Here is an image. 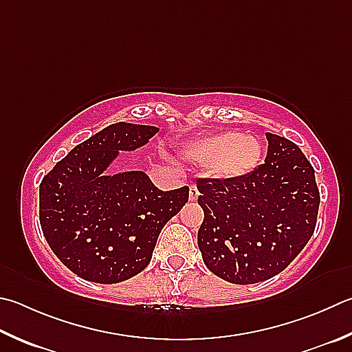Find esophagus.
<instances>
[{"mask_svg":"<svg viewBox=\"0 0 352 352\" xmlns=\"http://www.w3.org/2000/svg\"><path fill=\"white\" fill-rule=\"evenodd\" d=\"M198 195H200V192H198V189H197L195 184H190V186H189V200L190 201H195L197 198H198Z\"/></svg>","mask_w":352,"mask_h":352,"instance_id":"34e87169","label":"esophagus"}]
</instances>
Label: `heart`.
<instances>
[{
  "instance_id": "1",
  "label": "heart",
  "mask_w": 352,
  "mask_h": 352,
  "mask_svg": "<svg viewBox=\"0 0 352 352\" xmlns=\"http://www.w3.org/2000/svg\"><path fill=\"white\" fill-rule=\"evenodd\" d=\"M184 154L198 164H209V170L220 180H239L251 174L261 160V144L252 135L225 131L197 138Z\"/></svg>"
}]
</instances>
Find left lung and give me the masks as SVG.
I'll list each match as a JSON object with an SVG mask.
<instances>
[{
	"label": "left lung",
	"instance_id": "1",
	"mask_svg": "<svg viewBox=\"0 0 352 352\" xmlns=\"http://www.w3.org/2000/svg\"><path fill=\"white\" fill-rule=\"evenodd\" d=\"M263 164L239 180L197 182L204 220L197 241L217 277L252 285L282 272L316 229L314 168L296 143L266 132Z\"/></svg>",
	"mask_w": 352,
	"mask_h": 352
}]
</instances>
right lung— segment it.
Masks as SVG:
<instances>
[{"instance_id": "obj_1", "label": "right lung", "mask_w": 352, "mask_h": 352, "mask_svg": "<svg viewBox=\"0 0 352 352\" xmlns=\"http://www.w3.org/2000/svg\"><path fill=\"white\" fill-rule=\"evenodd\" d=\"M160 129L115 123L69 152L40 184V223L50 249L76 276L120 283L149 265L166 223L189 188L160 190L143 170L107 174L120 152L143 148Z\"/></svg>"}]
</instances>
